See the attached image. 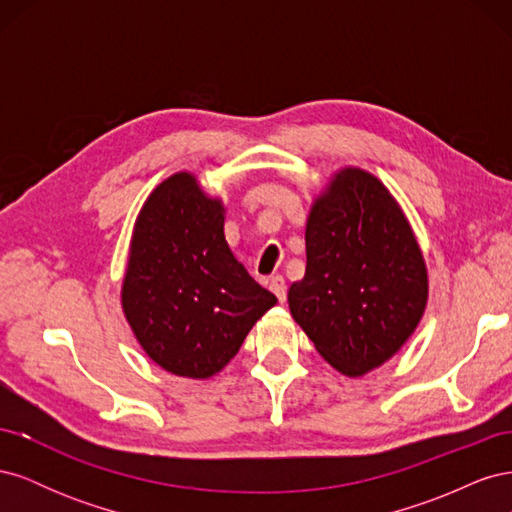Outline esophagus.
I'll return each instance as SVG.
<instances>
[{"label": "esophagus", "mask_w": 512, "mask_h": 512, "mask_svg": "<svg viewBox=\"0 0 512 512\" xmlns=\"http://www.w3.org/2000/svg\"><path fill=\"white\" fill-rule=\"evenodd\" d=\"M269 288L275 292V297L280 299V301H286V280L282 275H273L271 280H269Z\"/></svg>", "instance_id": "34e87169"}]
</instances>
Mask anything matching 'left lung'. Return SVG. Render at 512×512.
Returning a JSON list of instances; mask_svg holds the SVG:
<instances>
[{"mask_svg":"<svg viewBox=\"0 0 512 512\" xmlns=\"http://www.w3.org/2000/svg\"><path fill=\"white\" fill-rule=\"evenodd\" d=\"M307 267L288 290L292 318L346 376H363L406 344L427 303V271L389 190L344 168L305 226Z\"/></svg>","mask_w":512,"mask_h":512,"instance_id":"left-lung-1","label":"left lung"}]
</instances>
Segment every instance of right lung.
<instances>
[{
    "instance_id": "1",
    "label": "right lung",
    "mask_w": 512,
    "mask_h": 512,
    "mask_svg": "<svg viewBox=\"0 0 512 512\" xmlns=\"http://www.w3.org/2000/svg\"><path fill=\"white\" fill-rule=\"evenodd\" d=\"M275 303L232 256L222 203L190 173L151 192L121 290L123 312L149 359L185 378L218 374Z\"/></svg>"
}]
</instances>
